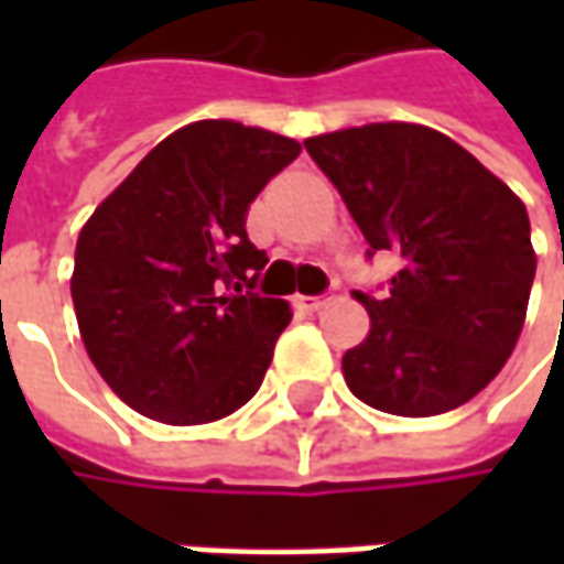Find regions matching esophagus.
Here are the masks:
<instances>
[{"label":"esophagus","instance_id":"esophagus-1","mask_svg":"<svg viewBox=\"0 0 564 564\" xmlns=\"http://www.w3.org/2000/svg\"><path fill=\"white\" fill-rule=\"evenodd\" d=\"M329 301H333V294H316V297H304V294H301L294 304H297V311H301V314H316V311H323Z\"/></svg>","mask_w":564,"mask_h":564}]
</instances>
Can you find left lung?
Masks as SVG:
<instances>
[{
    "instance_id": "1",
    "label": "left lung",
    "mask_w": 564,
    "mask_h": 564,
    "mask_svg": "<svg viewBox=\"0 0 564 564\" xmlns=\"http://www.w3.org/2000/svg\"><path fill=\"white\" fill-rule=\"evenodd\" d=\"M370 253L401 270L382 297L355 292L370 333L341 373L364 404L433 417L487 389L518 345L536 253L521 197L465 147L414 121H373L304 141Z\"/></svg>"
}]
</instances>
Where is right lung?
I'll use <instances>...</instances> for the list:
<instances>
[{
    "label": "right lung",
    "instance_id": "add662e5",
    "mask_svg": "<svg viewBox=\"0 0 564 564\" xmlns=\"http://www.w3.org/2000/svg\"><path fill=\"white\" fill-rule=\"evenodd\" d=\"M297 153L301 143L267 128L191 121L80 228L77 329L99 377L143 417L223 421L260 389L292 307L253 292L267 253L245 219Z\"/></svg>",
    "mask_w": 564,
    "mask_h": 564
}]
</instances>
